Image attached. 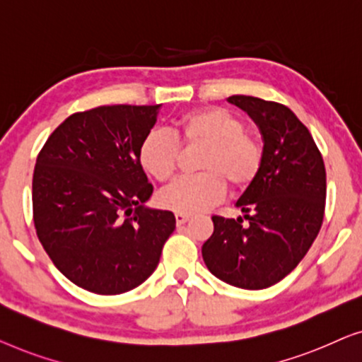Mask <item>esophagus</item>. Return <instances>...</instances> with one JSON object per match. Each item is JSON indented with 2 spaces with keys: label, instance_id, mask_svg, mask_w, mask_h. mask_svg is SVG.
<instances>
[{
  "label": "esophagus",
  "instance_id": "esophagus-1",
  "mask_svg": "<svg viewBox=\"0 0 362 362\" xmlns=\"http://www.w3.org/2000/svg\"><path fill=\"white\" fill-rule=\"evenodd\" d=\"M190 215H185V213H175V221H177V225H185V223L190 220Z\"/></svg>",
  "mask_w": 362,
  "mask_h": 362
}]
</instances>
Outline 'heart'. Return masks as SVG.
Returning <instances> with one entry per match:
<instances>
[{
  "label": "heart",
  "mask_w": 362,
  "mask_h": 362,
  "mask_svg": "<svg viewBox=\"0 0 362 362\" xmlns=\"http://www.w3.org/2000/svg\"><path fill=\"white\" fill-rule=\"evenodd\" d=\"M174 136L152 129L142 137L137 157L152 179L167 182L174 175L180 146L205 144L200 157L202 174L180 177L159 193L167 210L195 215L220 203L226 195V182L236 190L256 180L262 167L264 147L246 124L221 106H203L182 113L174 119Z\"/></svg>",
  "instance_id": "1"
}]
</instances>
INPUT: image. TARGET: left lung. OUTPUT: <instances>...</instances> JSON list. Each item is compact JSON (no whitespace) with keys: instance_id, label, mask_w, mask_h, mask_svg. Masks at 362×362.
<instances>
[{"instance_id":"8db88e82","label":"left lung","mask_w":362,"mask_h":362,"mask_svg":"<svg viewBox=\"0 0 362 362\" xmlns=\"http://www.w3.org/2000/svg\"><path fill=\"white\" fill-rule=\"evenodd\" d=\"M228 101L251 116L264 141L259 175L236 206L243 218L213 216L215 231L203 244L208 271L239 288L281 282L305 257L325 215L327 172L312 134L292 110L256 96Z\"/></svg>"}]
</instances>
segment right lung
Returning a JSON list of instances; mask_svg holds the SVG:
<instances>
[{"label":"right lung","instance_id":"obj_1","mask_svg":"<svg viewBox=\"0 0 362 362\" xmlns=\"http://www.w3.org/2000/svg\"><path fill=\"white\" fill-rule=\"evenodd\" d=\"M159 108L113 105L75 113L35 160V233L54 266L88 292L118 295L141 285L175 230L174 213L144 205L154 188L137 157Z\"/></svg>","mask_w":362,"mask_h":362}]
</instances>
